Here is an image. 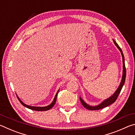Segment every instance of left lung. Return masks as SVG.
Segmentation results:
<instances>
[{"instance_id":"8db88e82","label":"left lung","mask_w":135,"mask_h":135,"mask_svg":"<svg viewBox=\"0 0 135 135\" xmlns=\"http://www.w3.org/2000/svg\"><path fill=\"white\" fill-rule=\"evenodd\" d=\"M114 44L116 46H117V48L119 49V51H120L121 54H122V58H123V76H122V81H121V83L120 84L119 86L117 88V89L116 90V91L115 92V93L114 94L110 97L109 98H108V99H107L105 100H104V101H102L101 103L100 104L98 105L97 106H90L89 105H88V104H86L84 100L81 99V98L80 97V102L81 104L83 105V106L86 108V109H89V110H98V109L104 108L105 107H107L109 105H110L111 104H113L114 102L115 101L116 99H117L118 96L119 95L120 93L122 90V89L123 88V85H124V82H125V79H126V67H125V63H124V55L123 54V52L122 51V49L120 48L119 46L118 45V44L114 40H113Z\"/></svg>"}]
</instances>
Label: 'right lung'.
<instances>
[{"instance_id":"right-lung-1","label":"right lung","mask_w":135,"mask_h":135,"mask_svg":"<svg viewBox=\"0 0 135 135\" xmlns=\"http://www.w3.org/2000/svg\"><path fill=\"white\" fill-rule=\"evenodd\" d=\"M58 92H59V90H58V92H57L56 94V95H55V98H54V100H53V101H52V103H51V104L49 105L46 106V107H34V106H30V105H28L25 104L24 103V102H22L21 101V99H20L19 97H18L17 95V98H18V100H19V101H20V102H21V104L22 105L24 106L25 107H26V108H29V109H32V110L39 111H43L49 110V109L52 108V107H53L54 106V105H55V102H56L57 95H58Z\"/></svg>"}]
</instances>
